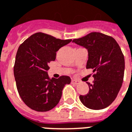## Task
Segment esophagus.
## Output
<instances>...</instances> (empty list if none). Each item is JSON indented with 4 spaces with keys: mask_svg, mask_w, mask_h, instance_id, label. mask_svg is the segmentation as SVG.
<instances>
[{
    "mask_svg": "<svg viewBox=\"0 0 132 132\" xmlns=\"http://www.w3.org/2000/svg\"><path fill=\"white\" fill-rule=\"evenodd\" d=\"M71 82H72V84L77 85L79 83V81L76 79H74V78H71Z\"/></svg>",
    "mask_w": 132,
    "mask_h": 132,
    "instance_id": "esophagus-1",
    "label": "esophagus"
}]
</instances>
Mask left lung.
<instances>
[{
    "mask_svg": "<svg viewBox=\"0 0 132 132\" xmlns=\"http://www.w3.org/2000/svg\"><path fill=\"white\" fill-rule=\"evenodd\" d=\"M73 43L88 50L87 69H93L94 80L88 83L86 95H80L81 103L92 110H102L111 105L122 86L125 59L114 38L100 32H91Z\"/></svg>",
    "mask_w": 132,
    "mask_h": 132,
    "instance_id": "left-lung-1",
    "label": "left lung"
}]
</instances>
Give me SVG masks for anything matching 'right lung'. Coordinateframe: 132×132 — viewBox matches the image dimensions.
Returning <instances> with one entry per match:
<instances>
[{"mask_svg": "<svg viewBox=\"0 0 132 132\" xmlns=\"http://www.w3.org/2000/svg\"><path fill=\"white\" fill-rule=\"evenodd\" d=\"M71 41L61 40L43 32L34 34L18 49L14 66L16 87L24 104L36 112H47L59 103L62 90L71 79L47 74L48 63L54 61L56 52Z\"/></svg>", "mask_w": 132, "mask_h": 132, "instance_id": "obj_1", "label": "right lung"}]
</instances>
